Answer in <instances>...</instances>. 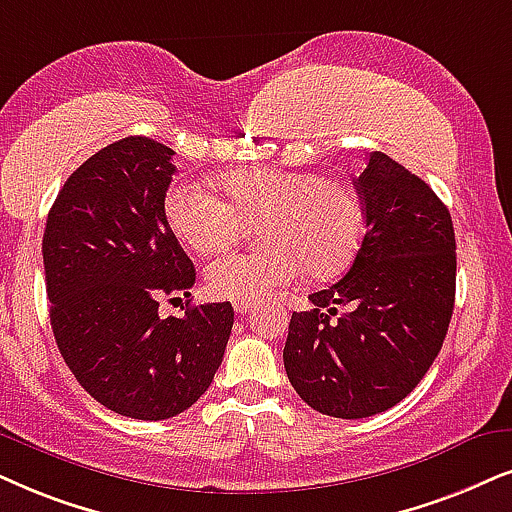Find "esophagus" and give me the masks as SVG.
<instances>
[{"instance_id":"1","label":"esophagus","mask_w":512,"mask_h":512,"mask_svg":"<svg viewBox=\"0 0 512 512\" xmlns=\"http://www.w3.org/2000/svg\"><path fill=\"white\" fill-rule=\"evenodd\" d=\"M234 309L238 314H248V312H252V309H255V304H250V302H234Z\"/></svg>"}]
</instances>
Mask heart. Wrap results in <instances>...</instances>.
Returning a JSON list of instances; mask_svg holds the SVG:
<instances>
[{"label": "heart", "mask_w": 512, "mask_h": 512, "mask_svg": "<svg viewBox=\"0 0 512 512\" xmlns=\"http://www.w3.org/2000/svg\"><path fill=\"white\" fill-rule=\"evenodd\" d=\"M217 196L191 181L167 191V226L198 255L234 248L260 224L269 248L224 257L208 269L212 295L231 302H264L307 271L326 281L342 274L364 236V205L347 181L319 172L238 170L219 179Z\"/></svg>", "instance_id": "b5f03b06"}]
</instances>
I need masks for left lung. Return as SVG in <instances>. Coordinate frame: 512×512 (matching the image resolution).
I'll list each match as a JSON object with an SVG mask.
<instances>
[{
	"label": "left lung",
	"instance_id": "obj_1",
	"mask_svg": "<svg viewBox=\"0 0 512 512\" xmlns=\"http://www.w3.org/2000/svg\"><path fill=\"white\" fill-rule=\"evenodd\" d=\"M354 184L361 248L338 283L309 295L314 309L293 312L283 347L302 401L349 420L392 409L423 380L456 297L454 224L437 193L380 151Z\"/></svg>",
	"mask_w": 512,
	"mask_h": 512
}]
</instances>
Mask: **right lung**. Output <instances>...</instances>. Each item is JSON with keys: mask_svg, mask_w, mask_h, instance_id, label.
I'll return each instance as SVG.
<instances>
[{"mask_svg": "<svg viewBox=\"0 0 512 512\" xmlns=\"http://www.w3.org/2000/svg\"><path fill=\"white\" fill-rule=\"evenodd\" d=\"M172 155L148 137L101 148L58 191L42 241L61 357L99 404L137 420L196 404L234 326L231 302L158 314L163 297H189L196 283L163 212Z\"/></svg>", "mask_w": 512, "mask_h": 512, "instance_id": "1", "label": "right lung"}]
</instances>
